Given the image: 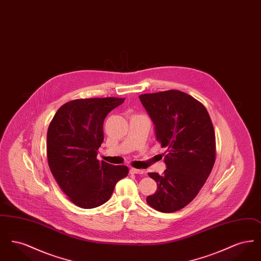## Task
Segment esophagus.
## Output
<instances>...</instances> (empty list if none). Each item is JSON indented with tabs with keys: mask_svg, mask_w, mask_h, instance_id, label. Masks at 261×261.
Segmentation results:
<instances>
[{
	"mask_svg": "<svg viewBox=\"0 0 261 261\" xmlns=\"http://www.w3.org/2000/svg\"><path fill=\"white\" fill-rule=\"evenodd\" d=\"M144 170L142 169H136V168H131L130 169V173L132 174H144Z\"/></svg>",
	"mask_w": 261,
	"mask_h": 261,
	"instance_id": "esophagus-1",
	"label": "esophagus"
}]
</instances>
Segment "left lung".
I'll return each mask as SVG.
<instances>
[{"instance_id":"8db88e82","label":"left lung","mask_w":261,"mask_h":261,"mask_svg":"<svg viewBox=\"0 0 261 261\" xmlns=\"http://www.w3.org/2000/svg\"><path fill=\"white\" fill-rule=\"evenodd\" d=\"M140 100L149 113L162 148L166 169L149 173L158 185L147 198L161 212L180 211L197 197L216 160L215 132L205 107L178 90L143 94Z\"/></svg>"}]
</instances>
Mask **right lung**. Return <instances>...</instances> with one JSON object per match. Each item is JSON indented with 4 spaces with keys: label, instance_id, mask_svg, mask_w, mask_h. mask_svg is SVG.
Masks as SVG:
<instances>
[{
    "label": "right lung",
    "instance_id": "obj_1",
    "mask_svg": "<svg viewBox=\"0 0 261 261\" xmlns=\"http://www.w3.org/2000/svg\"><path fill=\"white\" fill-rule=\"evenodd\" d=\"M123 98H91L62 106L47 133V159L58 185L68 199L82 208H94L112 197L116 183L127 176L124 165L97 159L103 141L102 125L108 113Z\"/></svg>",
    "mask_w": 261,
    "mask_h": 261
}]
</instances>
